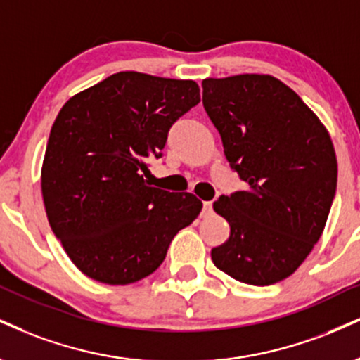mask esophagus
Instances as JSON below:
<instances>
[{
	"label": "esophagus",
	"mask_w": 360,
	"mask_h": 360,
	"mask_svg": "<svg viewBox=\"0 0 360 360\" xmlns=\"http://www.w3.org/2000/svg\"><path fill=\"white\" fill-rule=\"evenodd\" d=\"M213 213V205H211V201H205L202 202V216H210Z\"/></svg>",
	"instance_id": "esophagus-1"
}]
</instances>
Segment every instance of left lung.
Here are the masks:
<instances>
[{
	"instance_id": "8db88e82",
	"label": "left lung",
	"mask_w": 360,
	"mask_h": 360,
	"mask_svg": "<svg viewBox=\"0 0 360 360\" xmlns=\"http://www.w3.org/2000/svg\"><path fill=\"white\" fill-rule=\"evenodd\" d=\"M202 105L229 166L246 183L245 191L214 201L229 238L211 258L238 281L274 285L304 263L326 228L337 189L330 136L271 75L202 80Z\"/></svg>"
}]
</instances>
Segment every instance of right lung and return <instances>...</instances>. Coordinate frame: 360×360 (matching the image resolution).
I'll return each mask as SVG.
<instances>
[{"instance_id": "obj_1", "label": "right lung", "mask_w": 360, "mask_h": 360, "mask_svg": "<svg viewBox=\"0 0 360 360\" xmlns=\"http://www.w3.org/2000/svg\"><path fill=\"white\" fill-rule=\"evenodd\" d=\"M199 101L193 80L119 72L58 112L41 194L55 236L82 274L107 285L146 278L161 266L177 231L201 213L194 194L144 179L171 125Z\"/></svg>"}]
</instances>
